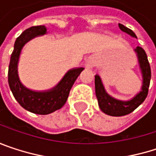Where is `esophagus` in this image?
Masks as SVG:
<instances>
[{"label": "esophagus", "instance_id": "obj_1", "mask_svg": "<svg viewBox=\"0 0 156 156\" xmlns=\"http://www.w3.org/2000/svg\"><path fill=\"white\" fill-rule=\"evenodd\" d=\"M95 59H94V58L93 57H88L87 58H86L85 59V67L87 68V69H91V68H93L94 66H95Z\"/></svg>", "mask_w": 156, "mask_h": 156}]
</instances>
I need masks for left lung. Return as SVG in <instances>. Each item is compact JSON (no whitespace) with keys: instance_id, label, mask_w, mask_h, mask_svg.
<instances>
[{"instance_id":"8db88e82","label":"left lung","mask_w":156,"mask_h":156,"mask_svg":"<svg viewBox=\"0 0 156 156\" xmlns=\"http://www.w3.org/2000/svg\"><path fill=\"white\" fill-rule=\"evenodd\" d=\"M118 25L122 31L127 33L128 35L134 38H136V35L132 30L126 28L123 24L119 23ZM135 51L138 58L139 67L143 76V85L140 92L136 94L132 99L127 101H122L112 98L107 93L100 77L98 75L95 76V89H96V96L98 101V106L102 110V112H104L108 115L122 116L132 113L144 101V99L148 95V88L151 79V68L147 58V55L145 51L139 46L135 48Z\"/></svg>"}]
</instances>
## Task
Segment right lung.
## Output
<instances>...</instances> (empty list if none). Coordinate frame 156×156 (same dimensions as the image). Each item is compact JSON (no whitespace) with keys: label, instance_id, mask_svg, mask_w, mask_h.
I'll list each match as a JSON object with an SVG mask.
<instances>
[{"label":"right lung","instance_id":"add662e5","mask_svg":"<svg viewBox=\"0 0 156 156\" xmlns=\"http://www.w3.org/2000/svg\"><path fill=\"white\" fill-rule=\"evenodd\" d=\"M46 33L47 29L43 25L25 30L16 40L8 71L9 86L18 103L24 109L38 115H48L61 108L68 99L74 82L84 69V68H77L69 70L56 87L47 91H33L24 87L18 75L21 48L29 41Z\"/></svg>","mask_w":156,"mask_h":156}]
</instances>
